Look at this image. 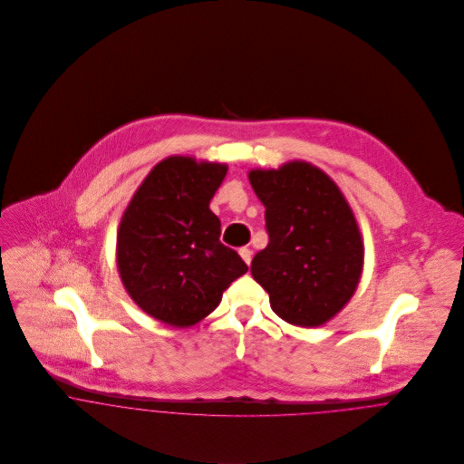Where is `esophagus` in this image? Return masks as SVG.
I'll use <instances>...</instances> for the list:
<instances>
[{
	"mask_svg": "<svg viewBox=\"0 0 464 464\" xmlns=\"http://www.w3.org/2000/svg\"><path fill=\"white\" fill-rule=\"evenodd\" d=\"M239 256L243 257V261H245L246 265L252 263V250H250V248H239Z\"/></svg>",
	"mask_w": 464,
	"mask_h": 464,
	"instance_id": "esophagus-1",
	"label": "esophagus"
}]
</instances>
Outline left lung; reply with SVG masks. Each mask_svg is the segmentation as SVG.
<instances>
[{"label":"left lung","mask_w":464,"mask_h":464,"mask_svg":"<svg viewBox=\"0 0 464 464\" xmlns=\"http://www.w3.org/2000/svg\"><path fill=\"white\" fill-rule=\"evenodd\" d=\"M248 179L266 207L269 236L252 276L284 322L309 329L327 324L353 296L364 265L348 201L325 171L304 160L252 169Z\"/></svg>","instance_id":"left-lung-1"}]
</instances>
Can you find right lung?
Returning a JSON list of instances; mask_svg holds the SVG:
<instances>
[{
    "instance_id": "obj_1",
    "label": "right lung",
    "mask_w": 464,
    "mask_h": 464,
    "mask_svg": "<svg viewBox=\"0 0 464 464\" xmlns=\"http://www.w3.org/2000/svg\"><path fill=\"white\" fill-rule=\"evenodd\" d=\"M227 164L173 155L142 180L123 212L116 261L133 302L171 327H191L221 302L248 266L219 241L208 203Z\"/></svg>"
}]
</instances>
